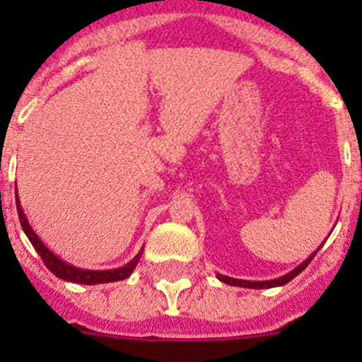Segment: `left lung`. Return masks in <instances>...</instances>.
Masks as SVG:
<instances>
[{"mask_svg":"<svg viewBox=\"0 0 362 362\" xmlns=\"http://www.w3.org/2000/svg\"><path fill=\"white\" fill-rule=\"evenodd\" d=\"M321 246H319L317 250L313 252V254H310L308 259H305V261H303V263H300L299 267H296L292 272H288L286 276L277 277V279H270V281H245V279H233V277H228V276H221V274H216V276H217V279L221 281V283H226V284H230V286H243V288H257L259 290V288H274V286H283V284L290 283V281H292L293 277L299 276L300 272H303L306 267H308L310 261H312V259L315 257V254H317V252L321 250Z\"/></svg>","mask_w":362,"mask_h":362,"instance_id":"obj_1","label":"left lung"}]
</instances>
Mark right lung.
Masks as SVG:
<instances>
[{"instance_id":"1","label":"right lung","mask_w":362,"mask_h":362,"mask_svg":"<svg viewBox=\"0 0 362 362\" xmlns=\"http://www.w3.org/2000/svg\"><path fill=\"white\" fill-rule=\"evenodd\" d=\"M16 209H18V216H19V223H21V228L23 232L27 233L28 241L32 243V246L36 248L37 254L41 255L43 259L45 267L49 268L52 272L54 276L59 277L63 281H69V283H78V284H103V283H114V281H123L127 277H130V274L134 272L136 264L139 263V257H141L143 250L136 255V257L127 263L124 267L121 268H114V270H83V268L78 267H72L66 261L57 257L56 254L47 248L43 245L40 238L36 235V232L32 230V226L28 225L27 216L23 214V209H21V203H19V197H18V190H16Z\"/></svg>"}]
</instances>
